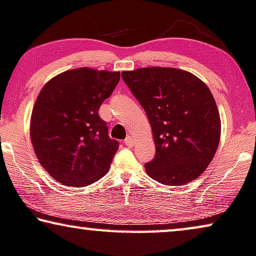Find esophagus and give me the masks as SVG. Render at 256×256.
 Wrapping results in <instances>:
<instances>
[{
	"label": "esophagus",
	"instance_id": "34e87169",
	"mask_svg": "<svg viewBox=\"0 0 256 256\" xmlns=\"http://www.w3.org/2000/svg\"><path fill=\"white\" fill-rule=\"evenodd\" d=\"M124 144H126L128 147H133L134 146V140H133V138L131 136H128L126 139H125V141H124Z\"/></svg>",
	"mask_w": 256,
	"mask_h": 256
}]
</instances>
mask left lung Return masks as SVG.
<instances>
[{
    "label": "left lung",
    "mask_w": 256,
    "mask_h": 256,
    "mask_svg": "<svg viewBox=\"0 0 256 256\" xmlns=\"http://www.w3.org/2000/svg\"><path fill=\"white\" fill-rule=\"evenodd\" d=\"M122 78L142 106L155 142V158L144 164L150 178L184 185L204 172L218 147L220 118L208 86L188 71L141 68Z\"/></svg>",
    "instance_id": "obj_1"
}]
</instances>
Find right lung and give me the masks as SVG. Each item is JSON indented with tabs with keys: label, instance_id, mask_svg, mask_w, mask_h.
I'll return each mask as SVG.
<instances>
[{
	"label": "right lung",
	"instance_id": "add662e5",
	"mask_svg": "<svg viewBox=\"0 0 256 256\" xmlns=\"http://www.w3.org/2000/svg\"><path fill=\"white\" fill-rule=\"evenodd\" d=\"M120 72L78 68L42 87L30 116V136L40 164L60 184L82 188L108 172L118 150L98 109Z\"/></svg>",
	"mask_w": 256,
	"mask_h": 256
}]
</instances>
